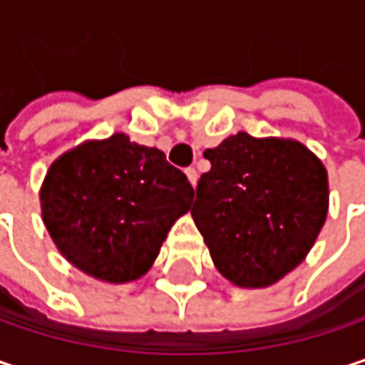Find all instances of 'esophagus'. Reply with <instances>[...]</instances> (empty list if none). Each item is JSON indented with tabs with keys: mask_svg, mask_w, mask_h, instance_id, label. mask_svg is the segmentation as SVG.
I'll return each instance as SVG.
<instances>
[{
	"mask_svg": "<svg viewBox=\"0 0 365 365\" xmlns=\"http://www.w3.org/2000/svg\"><path fill=\"white\" fill-rule=\"evenodd\" d=\"M185 175H187V180H190L192 185H196V182H198V171H196L194 167H187V169H185Z\"/></svg>",
	"mask_w": 365,
	"mask_h": 365,
	"instance_id": "1",
	"label": "esophagus"
}]
</instances>
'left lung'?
Instances as JSON below:
<instances>
[{
	"mask_svg": "<svg viewBox=\"0 0 365 365\" xmlns=\"http://www.w3.org/2000/svg\"><path fill=\"white\" fill-rule=\"evenodd\" d=\"M192 217L223 278L265 288L292 272L328 215V173L294 140L240 131L205 150Z\"/></svg>",
	"mask_w": 365,
	"mask_h": 365,
	"instance_id": "obj_1",
	"label": "left lung"
}]
</instances>
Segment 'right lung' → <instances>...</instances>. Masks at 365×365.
<instances>
[{
    "mask_svg": "<svg viewBox=\"0 0 365 365\" xmlns=\"http://www.w3.org/2000/svg\"><path fill=\"white\" fill-rule=\"evenodd\" d=\"M39 198L58 250L87 276L123 284L152 267L194 187L160 150L115 133L56 158Z\"/></svg>",
    "mask_w": 365,
    "mask_h": 365,
    "instance_id": "1",
    "label": "right lung"
}]
</instances>
